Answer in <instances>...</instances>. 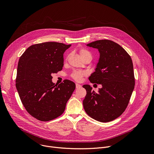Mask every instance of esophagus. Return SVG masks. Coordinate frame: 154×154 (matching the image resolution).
I'll use <instances>...</instances> for the list:
<instances>
[{
	"mask_svg": "<svg viewBox=\"0 0 154 154\" xmlns=\"http://www.w3.org/2000/svg\"><path fill=\"white\" fill-rule=\"evenodd\" d=\"M75 86H76V88H80L82 86L80 84H79V83H76L75 84Z\"/></svg>",
	"mask_w": 154,
	"mask_h": 154,
	"instance_id": "34e87169",
	"label": "esophagus"
}]
</instances>
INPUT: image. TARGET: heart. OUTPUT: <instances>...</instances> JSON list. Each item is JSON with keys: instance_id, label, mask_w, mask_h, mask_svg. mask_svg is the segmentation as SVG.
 I'll return each instance as SVG.
<instances>
[{"instance_id": "heart-1", "label": "heart", "mask_w": 154, "mask_h": 154, "mask_svg": "<svg viewBox=\"0 0 154 154\" xmlns=\"http://www.w3.org/2000/svg\"><path fill=\"white\" fill-rule=\"evenodd\" d=\"M80 57L82 58L87 57V56H89V57H91V53L87 49H81L80 50ZM85 75H86V72L84 71H75L72 73L71 77L76 81H80L82 80L83 76H84Z\"/></svg>"}]
</instances>
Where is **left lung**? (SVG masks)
<instances>
[{
    "instance_id": "left-lung-1",
    "label": "left lung",
    "mask_w": 154,
    "mask_h": 154,
    "mask_svg": "<svg viewBox=\"0 0 154 154\" xmlns=\"http://www.w3.org/2000/svg\"><path fill=\"white\" fill-rule=\"evenodd\" d=\"M87 46L97 49L99 58L91 83L100 84L97 92L84 85L86 95L83 101L85 111L94 119L106 122L121 116L129 102L135 86L132 60L118 44L107 39L96 41Z\"/></svg>"
}]
</instances>
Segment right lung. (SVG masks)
I'll use <instances>...</instances> for the list:
<instances>
[{
    "instance_id": "add662e5",
    "label": "right lung",
    "mask_w": 154,
    "mask_h": 154,
    "mask_svg": "<svg viewBox=\"0 0 154 154\" xmlns=\"http://www.w3.org/2000/svg\"><path fill=\"white\" fill-rule=\"evenodd\" d=\"M71 46L57 42L36 44L19 58L16 89L27 112L39 121H49L62 115L75 88L68 80L58 85L52 81V74L61 71L63 54Z\"/></svg>"
}]
</instances>
